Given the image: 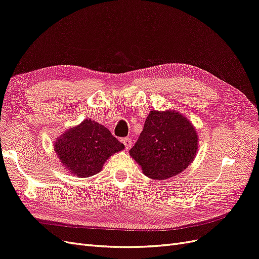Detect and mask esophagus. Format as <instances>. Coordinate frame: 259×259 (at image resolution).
Segmentation results:
<instances>
[{
  "instance_id": "obj_1",
  "label": "esophagus",
  "mask_w": 259,
  "mask_h": 259,
  "mask_svg": "<svg viewBox=\"0 0 259 259\" xmlns=\"http://www.w3.org/2000/svg\"><path fill=\"white\" fill-rule=\"evenodd\" d=\"M123 144H124V146H125V149L126 150H128L131 147H132V139L131 138H123Z\"/></svg>"
}]
</instances>
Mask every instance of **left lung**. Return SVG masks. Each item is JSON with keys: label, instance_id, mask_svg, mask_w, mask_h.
I'll return each instance as SVG.
<instances>
[{"label": "left lung", "instance_id": "8db88e82", "mask_svg": "<svg viewBox=\"0 0 259 259\" xmlns=\"http://www.w3.org/2000/svg\"><path fill=\"white\" fill-rule=\"evenodd\" d=\"M197 150L196 128L185 115L176 110H151L130 155L146 177L162 181L187 169Z\"/></svg>", "mask_w": 259, "mask_h": 259}]
</instances>
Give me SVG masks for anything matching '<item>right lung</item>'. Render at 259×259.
<instances>
[{"mask_svg":"<svg viewBox=\"0 0 259 259\" xmlns=\"http://www.w3.org/2000/svg\"><path fill=\"white\" fill-rule=\"evenodd\" d=\"M53 145L63 169L77 178L99 173L111 156L124 149L107 127L90 118L66 130Z\"/></svg>","mask_w":259,"mask_h":259,"instance_id":"obj_1","label":"right lung"}]
</instances>
